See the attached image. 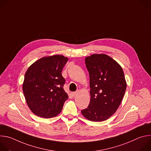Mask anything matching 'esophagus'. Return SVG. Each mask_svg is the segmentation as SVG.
<instances>
[{
    "label": "esophagus",
    "mask_w": 151,
    "mask_h": 151,
    "mask_svg": "<svg viewBox=\"0 0 151 151\" xmlns=\"http://www.w3.org/2000/svg\"><path fill=\"white\" fill-rule=\"evenodd\" d=\"M77 94H78V93H77L76 91H75V92H72V96L73 97H75Z\"/></svg>",
    "instance_id": "34e87169"
}]
</instances>
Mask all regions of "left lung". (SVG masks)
<instances>
[{"mask_svg": "<svg viewBox=\"0 0 151 151\" xmlns=\"http://www.w3.org/2000/svg\"><path fill=\"white\" fill-rule=\"evenodd\" d=\"M85 61L90 75L91 99L87 108L81 112L90 121H103L116 111L124 96L127 83L124 72L106 54H93Z\"/></svg>", "mask_w": 151, "mask_h": 151, "instance_id": "1", "label": "left lung"}]
</instances>
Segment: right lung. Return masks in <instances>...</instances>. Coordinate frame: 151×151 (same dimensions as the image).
<instances>
[{"instance_id":"add662e5","label":"right lung","mask_w":151,"mask_h":151,"mask_svg":"<svg viewBox=\"0 0 151 151\" xmlns=\"http://www.w3.org/2000/svg\"><path fill=\"white\" fill-rule=\"evenodd\" d=\"M68 58L61 55L43 57L29 68L23 84L27 105L36 115L50 118L59 114L68 99L62 70Z\"/></svg>"}]
</instances>
